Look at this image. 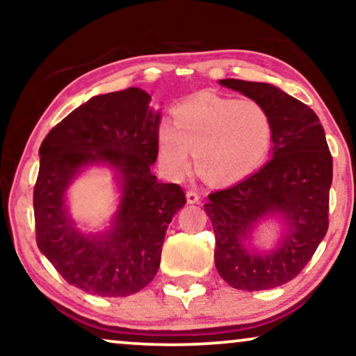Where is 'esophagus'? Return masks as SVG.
Returning <instances> with one entry per match:
<instances>
[{
	"label": "esophagus",
	"mask_w": 356,
	"mask_h": 356,
	"mask_svg": "<svg viewBox=\"0 0 356 356\" xmlns=\"http://www.w3.org/2000/svg\"><path fill=\"white\" fill-rule=\"evenodd\" d=\"M199 199H201V196H199L197 191H193V189H191V191L186 193V201H188V204H197Z\"/></svg>",
	"instance_id": "34e87169"
}]
</instances>
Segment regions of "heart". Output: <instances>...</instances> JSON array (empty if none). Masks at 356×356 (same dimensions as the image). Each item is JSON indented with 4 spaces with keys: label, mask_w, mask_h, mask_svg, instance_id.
Wrapping results in <instances>:
<instances>
[{
    "label": "heart",
    "mask_w": 356,
    "mask_h": 356,
    "mask_svg": "<svg viewBox=\"0 0 356 356\" xmlns=\"http://www.w3.org/2000/svg\"><path fill=\"white\" fill-rule=\"evenodd\" d=\"M274 123L254 99L199 94L173 110V123L157 133L159 160L165 172L181 178L191 167L212 183L230 184L250 177L269 154Z\"/></svg>",
    "instance_id": "b5f03b06"
}]
</instances>
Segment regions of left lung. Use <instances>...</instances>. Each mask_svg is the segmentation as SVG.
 Masks as SVG:
<instances>
[{"label":"left lung","mask_w":356,"mask_h":356,"mask_svg":"<svg viewBox=\"0 0 356 356\" xmlns=\"http://www.w3.org/2000/svg\"><path fill=\"white\" fill-rule=\"evenodd\" d=\"M218 82L266 106L274 147L259 172L211 193L204 204L216 233V267L233 289H275L303 270L327 233L332 155L318 115L303 102L266 82ZM267 216H279L284 233L270 252H257L247 241Z\"/></svg>","instance_id":"8db88e82"}]
</instances>
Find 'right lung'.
Listing matches in <instances>:
<instances>
[{
    "instance_id": "right-lung-1",
    "label": "right lung",
    "mask_w": 356,
    "mask_h": 356,
    "mask_svg": "<svg viewBox=\"0 0 356 356\" xmlns=\"http://www.w3.org/2000/svg\"><path fill=\"white\" fill-rule=\"evenodd\" d=\"M138 87L95 95L58 123L38 150L33 188L37 245L67 284L99 296H128L150 284L165 233L186 204L181 186L159 183L160 111ZM117 172L122 199L106 232L84 234L65 207V191L90 164Z\"/></svg>"
}]
</instances>
